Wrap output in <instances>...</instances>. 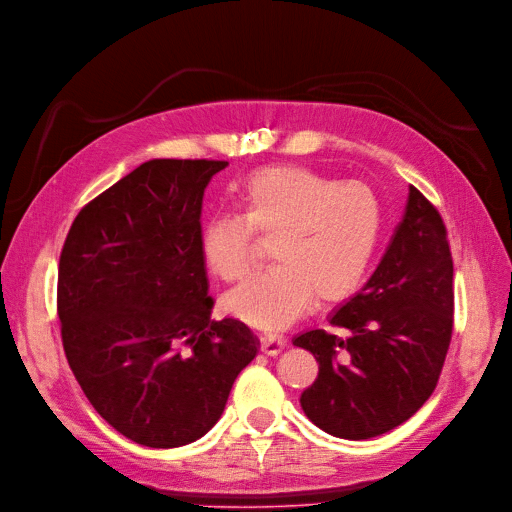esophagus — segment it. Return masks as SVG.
<instances>
[{"label":"esophagus","instance_id":"obj_1","mask_svg":"<svg viewBox=\"0 0 512 512\" xmlns=\"http://www.w3.org/2000/svg\"><path fill=\"white\" fill-rule=\"evenodd\" d=\"M259 344L261 352L268 356H276L287 346V335L282 331H261L259 333Z\"/></svg>","mask_w":512,"mask_h":512}]
</instances>
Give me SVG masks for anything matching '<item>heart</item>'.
<instances>
[{
    "label": "heart",
    "mask_w": 512,
    "mask_h": 512,
    "mask_svg": "<svg viewBox=\"0 0 512 512\" xmlns=\"http://www.w3.org/2000/svg\"><path fill=\"white\" fill-rule=\"evenodd\" d=\"M238 215L202 227L206 266L238 282L259 263L255 234L272 238V268L225 295V310L272 329L304 314L314 299L331 304L363 285L384 234V206L367 183L327 177L308 166H272L246 179Z\"/></svg>",
    "instance_id": "obj_1"
}]
</instances>
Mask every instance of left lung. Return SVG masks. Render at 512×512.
I'll list each match as a JSON object with an SVG mask.
<instances>
[{
    "label": "left lung",
    "mask_w": 512,
    "mask_h": 512,
    "mask_svg": "<svg viewBox=\"0 0 512 512\" xmlns=\"http://www.w3.org/2000/svg\"><path fill=\"white\" fill-rule=\"evenodd\" d=\"M344 335L314 329L318 377L301 409L325 432L363 441L401 426L437 388L453 331V259L447 227L418 187L367 285L329 318Z\"/></svg>",
    "instance_id": "left-lung-1"
}]
</instances>
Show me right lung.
<instances>
[{"label": "right lung", "mask_w": 512, "mask_h": 512, "mask_svg": "<svg viewBox=\"0 0 512 512\" xmlns=\"http://www.w3.org/2000/svg\"><path fill=\"white\" fill-rule=\"evenodd\" d=\"M225 160H149L92 198L59 261L56 312L86 399L126 439L187 445L211 430L259 339L211 320L202 200Z\"/></svg>", "instance_id": "obj_1"}]
</instances>
